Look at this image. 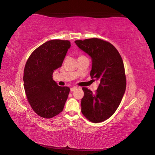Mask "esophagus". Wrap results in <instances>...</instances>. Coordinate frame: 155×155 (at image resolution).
<instances>
[{"instance_id":"obj_1","label":"esophagus","mask_w":155,"mask_h":155,"mask_svg":"<svg viewBox=\"0 0 155 155\" xmlns=\"http://www.w3.org/2000/svg\"><path fill=\"white\" fill-rule=\"evenodd\" d=\"M76 89H77V87H72L71 88H70V91H71V92H74V91H76Z\"/></svg>"}]
</instances>
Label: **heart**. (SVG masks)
<instances>
[{"label": "heart", "instance_id": "b5f03b06", "mask_svg": "<svg viewBox=\"0 0 155 155\" xmlns=\"http://www.w3.org/2000/svg\"><path fill=\"white\" fill-rule=\"evenodd\" d=\"M81 56H83V55H81ZM81 56H79V57H81Z\"/></svg>", "mask_w": 155, "mask_h": 155}]
</instances>
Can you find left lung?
<instances>
[{"mask_svg": "<svg viewBox=\"0 0 155 155\" xmlns=\"http://www.w3.org/2000/svg\"><path fill=\"white\" fill-rule=\"evenodd\" d=\"M75 43L91 57V77L100 81L94 93L82 88L81 112L91 122L100 123L114 113L122 100L126 88L123 60L117 49L107 41L91 38Z\"/></svg>", "mask_w": 155, "mask_h": 155, "instance_id": "1", "label": "left lung"}]
</instances>
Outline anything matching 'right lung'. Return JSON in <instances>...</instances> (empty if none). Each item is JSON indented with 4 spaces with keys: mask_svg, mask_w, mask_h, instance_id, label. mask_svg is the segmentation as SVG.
Returning <instances> with one entry per match:
<instances>
[{
    "mask_svg": "<svg viewBox=\"0 0 155 155\" xmlns=\"http://www.w3.org/2000/svg\"><path fill=\"white\" fill-rule=\"evenodd\" d=\"M70 42L54 39L46 42L30 55L24 70V88L27 100L35 113L51 118L63 110L70 88L53 80L54 70L61 67Z\"/></svg>",
    "mask_w": 155,
    "mask_h": 155,
    "instance_id": "add662e5",
    "label": "right lung"
}]
</instances>
